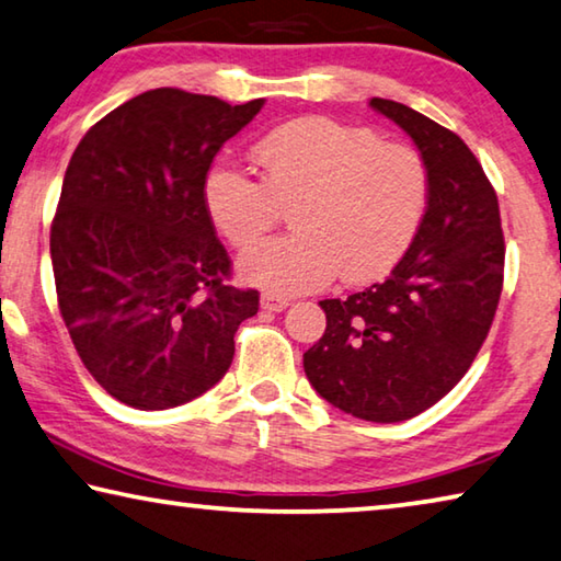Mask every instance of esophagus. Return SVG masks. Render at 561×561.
Returning a JSON list of instances; mask_svg holds the SVG:
<instances>
[{
  "instance_id": "obj_1",
  "label": "esophagus",
  "mask_w": 561,
  "mask_h": 561,
  "mask_svg": "<svg viewBox=\"0 0 561 561\" xmlns=\"http://www.w3.org/2000/svg\"><path fill=\"white\" fill-rule=\"evenodd\" d=\"M262 309H266V312H282V309L289 307V299L284 297H277V295H262Z\"/></svg>"
}]
</instances>
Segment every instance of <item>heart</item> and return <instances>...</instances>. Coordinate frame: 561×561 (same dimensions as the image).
Masks as SVG:
<instances>
[{
  "instance_id": "1",
  "label": "heart",
  "mask_w": 561,
  "mask_h": 561,
  "mask_svg": "<svg viewBox=\"0 0 561 561\" xmlns=\"http://www.w3.org/2000/svg\"><path fill=\"white\" fill-rule=\"evenodd\" d=\"M262 180L227 162L202 184L211 227L237 249L254 247L289 207L295 232L256 247L239 274L270 295L332 282L377 279L422 225L430 176L420 152L375 129L329 117L282 124L254 145Z\"/></svg>"
}]
</instances>
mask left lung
<instances>
[{
    "mask_svg": "<svg viewBox=\"0 0 561 561\" xmlns=\"http://www.w3.org/2000/svg\"><path fill=\"white\" fill-rule=\"evenodd\" d=\"M369 106L420 149L426 211L385 282L319 301L327 329L305 371L329 404L392 424L437 404L472 367L500 305L504 234L494 186L455 131L392 100Z\"/></svg>",
    "mask_w": 561,
    "mask_h": 561,
    "instance_id": "obj_1",
    "label": "left lung"
}]
</instances>
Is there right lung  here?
Returning <instances> with one entry per match:
<instances>
[{"label":"right lung","instance_id":"obj_1","mask_svg":"<svg viewBox=\"0 0 561 561\" xmlns=\"http://www.w3.org/2000/svg\"><path fill=\"white\" fill-rule=\"evenodd\" d=\"M264 100L162 87L94 124L69 159L49 252L59 312L106 394L135 409L192 402L227 375L260 309L202 199L211 159Z\"/></svg>","mask_w":561,"mask_h":561}]
</instances>
